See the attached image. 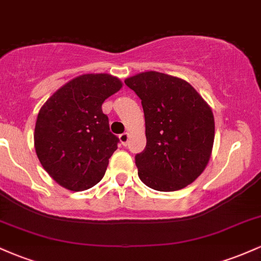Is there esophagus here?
I'll return each instance as SVG.
<instances>
[{
  "label": "esophagus",
  "instance_id": "1",
  "mask_svg": "<svg viewBox=\"0 0 261 261\" xmlns=\"http://www.w3.org/2000/svg\"><path fill=\"white\" fill-rule=\"evenodd\" d=\"M128 139H130V135L127 133H124L121 135H119V140H120V143L122 146H126L127 142H128Z\"/></svg>",
  "mask_w": 261,
  "mask_h": 261
}]
</instances>
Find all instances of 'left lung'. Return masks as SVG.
Segmentation results:
<instances>
[{
    "label": "left lung",
    "instance_id": "8db88e82",
    "mask_svg": "<svg viewBox=\"0 0 261 261\" xmlns=\"http://www.w3.org/2000/svg\"><path fill=\"white\" fill-rule=\"evenodd\" d=\"M145 113L146 148L135 163L141 181L158 191L191 184L207 166L215 140L211 107L190 83L157 71L125 80Z\"/></svg>",
    "mask_w": 261,
    "mask_h": 261
}]
</instances>
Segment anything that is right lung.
<instances>
[{
    "mask_svg": "<svg viewBox=\"0 0 261 261\" xmlns=\"http://www.w3.org/2000/svg\"><path fill=\"white\" fill-rule=\"evenodd\" d=\"M122 82L109 73H86L68 81L40 108L34 147L43 168L71 191L94 187L106 174L119 139L101 110Z\"/></svg>",
    "mask_w": 261,
    "mask_h": 261,
    "instance_id": "add662e5",
    "label": "right lung"
}]
</instances>
